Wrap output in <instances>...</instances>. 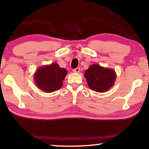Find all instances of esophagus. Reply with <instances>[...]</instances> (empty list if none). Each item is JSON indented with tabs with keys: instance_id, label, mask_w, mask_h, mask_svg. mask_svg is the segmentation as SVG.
Returning <instances> with one entry per match:
<instances>
[{
	"instance_id": "34e87169",
	"label": "esophagus",
	"mask_w": 149,
	"mask_h": 149,
	"mask_svg": "<svg viewBox=\"0 0 149 149\" xmlns=\"http://www.w3.org/2000/svg\"><path fill=\"white\" fill-rule=\"evenodd\" d=\"M73 72H75V73H79V72H80V68H75L73 70Z\"/></svg>"
}]
</instances>
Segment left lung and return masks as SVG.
<instances>
[{
    "label": "left lung",
    "instance_id": "8db88e82",
    "mask_svg": "<svg viewBox=\"0 0 149 149\" xmlns=\"http://www.w3.org/2000/svg\"><path fill=\"white\" fill-rule=\"evenodd\" d=\"M85 77L91 90L105 92L114 85L116 79L114 71L94 64L85 72Z\"/></svg>",
    "mask_w": 149,
    "mask_h": 149
}]
</instances>
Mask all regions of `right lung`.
Returning a JSON list of instances; mask_svg holds the SVG:
<instances>
[{"instance_id":"add662e5","label":"right lung","mask_w":149,"mask_h":149,"mask_svg":"<svg viewBox=\"0 0 149 149\" xmlns=\"http://www.w3.org/2000/svg\"><path fill=\"white\" fill-rule=\"evenodd\" d=\"M66 74L65 69L59 68L57 63H52L38 69L34 78L39 89L45 92H53L61 88Z\"/></svg>"}]
</instances>
